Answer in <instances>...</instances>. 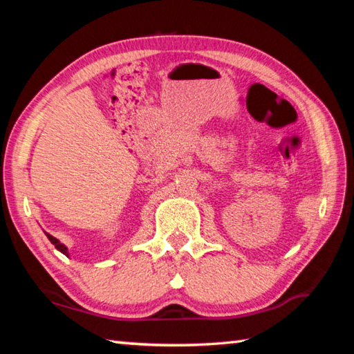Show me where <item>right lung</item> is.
I'll return each mask as SVG.
<instances>
[{
	"label": "right lung",
	"instance_id": "right-lung-1",
	"mask_svg": "<svg viewBox=\"0 0 354 354\" xmlns=\"http://www.w3.org/2000/svg\"><path fill=\"white\" fill-rule=\"evenodd\" d=\"M45 234H46V237L48 239H50V242L53 243V245H55V247L59 250V251H61V253L62 254H65V256H67L68 257V248L67 247H65V245L64 243H61V242H59L57 241V239L56 237H53L51 234H48V232H45Z\"/></svg>",
	"mask_w": 354,
	"mask_h": 354
}]
</instances>
